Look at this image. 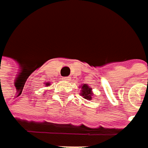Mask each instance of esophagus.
<instances>
[{"mask_svg": "<svg viewBox=\"0 0 148 148\" xmlns=\"http://www.w3.org/2000/svg\"><path fill=\"white\" fill-rule=\"evenodd\" d=\"M71 79L69 78V77H63L62 78V80H64V81H66V82H68V81H69Z\"/></svg>", "mask_w": 148, "mask_h": 148, "instance_id": "esophagus-1", "label": "esophagus"}]
</instances>
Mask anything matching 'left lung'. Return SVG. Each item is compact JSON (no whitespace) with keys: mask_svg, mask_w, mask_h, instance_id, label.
Here are the masks:
<instances>
[{"mask_svg":"<svg viewBox=\"0 0 148 148\" xmlns=\"http://www.w3.org/2000/svg\"><path fill=\"white\" fill-rule=\"evenodd\" d=\"M80 88V96H82L86 100H92L93 97V92L92 90V87L89 86L87 84H83L82 86H79Z\"/></svg>","mask_w":148,"mask_h":148,"instance_id":"1","label":"left lung"}]
</instances>
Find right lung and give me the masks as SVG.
<instances>
[{
	"label": "right lung",
	"instance_id": "add662e5",
	"mask_svg": "<svg viewBox=\"0 0 148 148\" xmlns=\"http://www.w3.org/2000/svg\"><path fill=\"white\" fill-rule=\"evenodd\" d=\"M49 85H50V83H48V82L45 84V86H49Z\"/></svg>",
	"mask_w": 148,
	"mask_h": 148
}]
</instances>
